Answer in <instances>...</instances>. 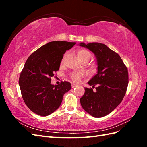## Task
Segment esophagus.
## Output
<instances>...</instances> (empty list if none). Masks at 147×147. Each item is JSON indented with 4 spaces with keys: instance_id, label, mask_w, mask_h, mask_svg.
Listing matches in <instances>:
<instances>
[{
    "instance_id": "obj_1",
    "label": "esophagus",
    "mask_w": 147,
    "mask_h": 147,
    "mask_svg": "<svg viewBox=\"0 0 147 147\" xmlns=\"http://www.w3.org/2000/svg\"><path fill=\"white\" fill-rule=\"evenodd\" d=\"M71 84H72V88H74V87L77 86V84L74 83H71Z\"/></svg>"
}]
</instances>
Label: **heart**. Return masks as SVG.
Here are the masks:
<instances>
[{
	"label": "heart",
	"instance_id": "1",
	"mask_svg": "<svg viewBox=\"0 0 147 147\" xmlns=\"http://www.w3.org/2000/svg\"><path fill=\"white\" fill-rule=\"evenodd\" d=\"M78 57L79 59L82 61H89L91 57V55L90 51L86 50H80L78 51ZM83 76V74L80 72H76L71 74L70 78L74 82H78L80 80L81 77Z\"/></svg>",
	"mask_w": 147,
	"mask_h": 147
}]
</instances>
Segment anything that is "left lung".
I'll return each mask as SVG.
<instances>
[{
	"mask_svg": "<svg viewBox=\"0 0 147 147\" xmlns=\"http://www.w3.org/2000/svg\"><path fill=\"white\" fill-rule=\"evenodd\" d=\"M96 56L97 72L88 83L92 88H84L80 99L83 109L91 116L100 118L109 114L121 103L129 83L128 71L121 57L105 44L80 43Z\"/></svg>",
	"mask_w": 147,
	"mask_h": 147,
	"instance_id": "8db88e82",
	"label": "left lung"
}]
</instances>
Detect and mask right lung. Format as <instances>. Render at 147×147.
Listing matches in <instances>:
<instances>
[{
	"label": "right lung",
	"mask_w": 147,
	"mask_h": 147,
	"mask_svg": "<svg viewBox=\"0 0 147 147\" xmlns=\"http://www.w3.org/2000/svg\"><path fill=\"white\" fill-rule=\"evenodd\" d=\"M75 43L53 41L40 47L28 57L21 72L19 84L22 97L28 107L40 116L54 112L72 86L68 82L51 84V77L59 70L63 55Z\"/></svg>",
	"instance_id": "add662e5"
}]
</instances>
